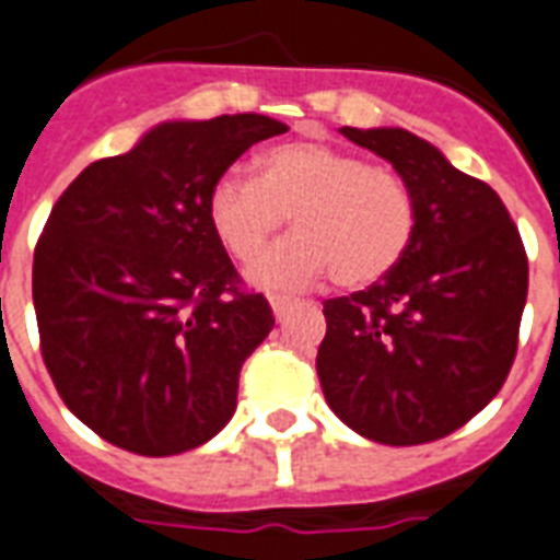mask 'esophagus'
<instances>
[{
  "mask_svg": "<svg viewBox=\"0 0 560 560\" xmlns=\"http://www.w3.org/2000/svg\"><path fill=\"white\" fill-rule=\"evenodd\" d=\"M268 301H271V310H275V316H283L285 310L292 307V304H298L295 298H292V295H280V292H275V295L268 298Z\"/></svg>",
  "mask_w": 560,
  "mask_h": 560,
  "instance_id": "1",
  "label": "esophagus"
}]
</instances>
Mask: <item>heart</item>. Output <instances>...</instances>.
Returning <instances> with one entry per match:
<instances>
[{
    "label": "heart",
    "instance_id": "1",
    "mask_svg": "<svg viewBox=\"0 0 560 560\" xmlns=\"http://www.w3.org/2000/svg\"><path fill=\"white\" fill-rule=\"evenodd\" d=\"M295 235L250 268L259 285H370L387 277L415 238V199L402 178L316 140L283 142L253 161V178L220 175L208 190V223L238 262H253L283 220Z\"/></svg>",
    "mask_w": 560,
    "mask_h": 560
}]
</instances>
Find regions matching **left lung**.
Returning a JSON list of instances; mask_svg holds the SVG:
<instances>
[{"label":"left lung","instance_id":"8db88e82","mask_svg":"<svg viewBox=\"0 0 560 560\" xmlns=\"http://www.w3.org/2000/svg\"><path fill=\"white\" fill-rule=\"evenodd\" d=\"M394 163L415 199L402 262L364 292L325 301L322 394L364 439L427 444L465 427L508 378L528 256L501 196L402 128H342Z\"/></svg>","mask_w":560,"mask_h":560}]
</instances>
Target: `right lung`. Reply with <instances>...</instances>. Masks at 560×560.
I'll return each instance as SVG.
<instances>
[{
  "label": "right lung",
  "instance_id": "1",
  "mask_svg": "<svg viewBox=\"0 0 560 560\" xmlns=\"http://www.w3.org/2000/svg\"><path fill=\"white\" fill-rule=\"evenodd\" d=\"M277 133L283 121L256 113L163 121L89 163L52 206L32 262L40 358L104 442L173 456L230 423L275 313L211 230L208 190Z\"/></svg>",
  "mask_w": 560,
  "mask_h": 560
}]
</instances>
